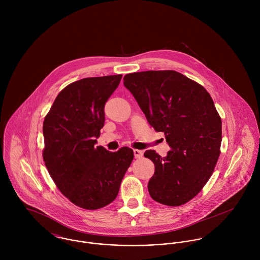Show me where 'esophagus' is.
Returning a JSON list of instances; mask_svg holds the SVG:
<instances>
[{
  "mask_svg": "<svg viewBox=\"0 0 260 260\" xmlns=\"http://www.w3.org/2000/svg\"><path fill=\"white\" fill-rule=\"evenodd\" d=\"M133 152H134V156H135L136 159H139V158H141L143 156V151H141L139 149H134Z\"/></svg>",
  "mask_w": 260,
  "mask_h": 260,
  "instance_id": "obj_1",
  "label": "esophagus"
}]
</instances>
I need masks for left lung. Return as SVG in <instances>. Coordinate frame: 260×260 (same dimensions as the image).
<instances>
[{"label": "left lung", "mask_w": 260, "mask_h": 260, "mask_svg": "<svg viewBox=\"0 0 260 260\" xmlns=\"http://www.w3.org/2000/svg\"><path fill=\"white\" fill-rule=\"evenodd\" d=\"M123 83L171 147L163 158L155 150L144 153L155 165L150 196L168 206L185 204L207 183L220 155L222 122L210 94L172 70L130 73Z\"/></svg>", "instance_id": "8db88e82"}]
</instances>
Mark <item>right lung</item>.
<instances>
[{
    "label": "right lung",
    "mask_w": 260,
    "mask_h": 260,
    "mask_svg": "<svg viewBox=\"0 0 260 260\" xmlns=\"http://www.w3.org/2000/svg\"><path fill=\"white\" fill-rule=\"evenodd\" d=\"M122 75L84 78L66 86L45 116L43 159L61 193L73 204L95 210L117 197L134 158L133 150L95 146L104 126V106Z\"/></svg>",
    "instance_id": "right-lung-1"
}]
</instances>
